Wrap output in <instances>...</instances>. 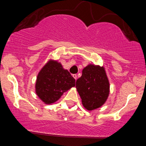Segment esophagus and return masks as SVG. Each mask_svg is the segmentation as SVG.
Wrapping results in <instances>:
<instances>
[{"label":"esophagus","mask_w":146,"mask_h":146,"mask_svg":"<svg viewBox=\"0 0 146 146\" xmlns=\"http://www.w3.org/2000/svg\"><path fill=\"white\" fill-rule=\"evenodd\" d=\"M73 77L74 78L75 80H77V75L76 74H73Z\"/></svg>","instance_id":"1"}]
</instances>
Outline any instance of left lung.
<instances>
[{
	"instance_id": "obj_1",
	"label": "left lung",
	"mask_w": 146,
	"mask_h": 146,
	"mask_svg": "<svg viewBox=\"0 0 146 146\" xmlns=\"http://www.w3.org/2000/svg\"><path fill=\"white\" fill-rule=\"evenodd\" d=\"M76 88L86 109L93 110L104 104L110 93V84L105 69L99 65L88 64L76 81Z\"/></svg>"
}]
</instances>
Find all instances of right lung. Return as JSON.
<instances>
[{
    "instance_id": "right-lung-1",
    "label": "right lung",
    "mask_w": 146,
    "mask_h": 146,
    "mask_svg": "<svg viewBox=\"0 0 146 146\" xmlns=\"http://www.w3.org/2000/svg\"><path fill=\"white\" fill-rule=\"evenodd\" d=\"M75 86V80L62 65L49 60L37 76L36 93L46 104L58 101L64 92Z\"/></svg>"
}]
</instances>
